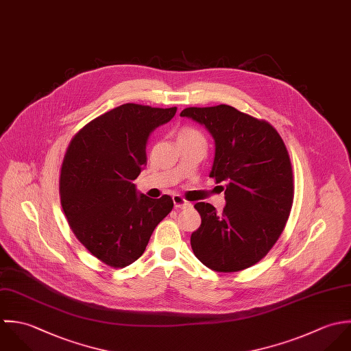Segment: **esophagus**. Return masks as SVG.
Returning a JSON list of instances; mask_svg holds the SVG:
<instances>
[{
  "instance_id": "1",
  "label": "esophagus",
  "mask_w": 351,
  "mask_h": 351,
  "mask_svg": "<svg viewBox=\"0 0 351 351\" xmlns=\"http://www.w3.org/2000/svg\"><path fill=\"white\" fill-rule=\"evenodd\" d=\"M173 205L176 209H187V208H191V204L189 201H186L183 197L180 195H173Z\"/></svg>"
}]
</instances>
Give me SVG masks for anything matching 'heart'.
I'll return each mask as SVG.
<instances>
[{
  "label": "heart",
  "instance_id": "obj_1",
  "mask_svg": "<svg viewBox=\"0 0 351 351\" xmlns=\"http://www.w3.org/2000/svg\"><path fill=\"white\" fill-rule=\"evenodd\" d=\"M189 140H204V136L201 132H198L197 129L194 128H182L179 132H178V142L179 141H189Z\"/></svg>",
  "mask_w": 351,
  "mask_h": 351
}]
</instances>
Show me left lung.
I'll return each instance as SVG.
<instances>
[{"label":"left lung","mask_w":351,"mask_h":351,"mask_svg":"<svg viewBox=\"0 0 351 351\" xmlns=\"http://www.w3.org/2000/svg\"><path fill=\"white\" fill-rule=\"evenodd\" d=\"M215 141L210 178L225 183L226 205L194 208L202 223L191 234L194 255L217 273H236L262 261L280 239L293 205V171L278 132L234 107H189L180 112Z\"/></svg>","instance_id":"8db88e82"}]
</instances>
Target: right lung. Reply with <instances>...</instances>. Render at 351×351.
Masks as SVG:
<instances>
[{"instance_id":"obj_1","label":"right lung","mask_w":351,"mask_h":351,"mask_svg":"<svg viewBox=\"0 0 351 351\" xmlns=\"http://www.w3.org/2000/svg\"><path fill=\"white\" fill-rule=\"evenodd\" d=\"M176 107L126 103L86 123L71 138L60 176L64 213L77 240L100 262L123 269L143 254L154 228L173 208L169 195H137L146 141Z\"/></svg>"}]
</instances>
